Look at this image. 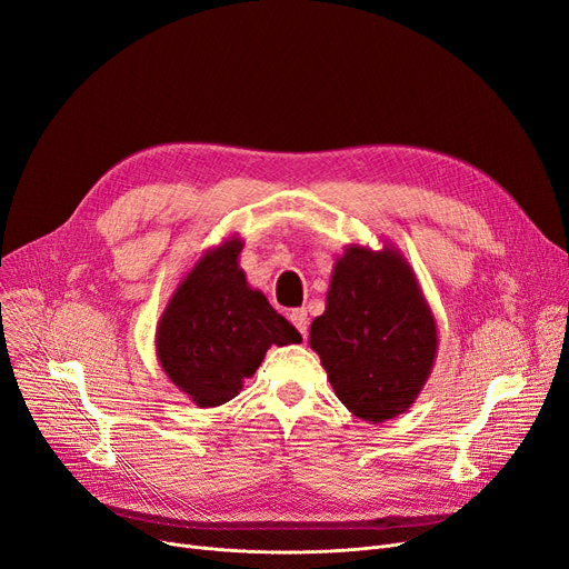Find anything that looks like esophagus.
<instances>
[{
  "instance_id": "esophagus-1",
  "label": "esophagus",
  "mask_w": 569,
  "mask_h": 569,
  "mask_svg": "<svg viewBox=\"0 0 569 569\" xmlns=\"http://www.w3.org/2000/svg\"><path fill=\"white\" fill-rule=\"evenodd\" d=\"M290 322L297 327V332H300L302 337H307V330H309V318H307V311L305 309H292L288 313Z\"/></svg>"
}]
</instances>
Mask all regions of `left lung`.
Segmentation results:
<instances>
[{
  "mask_svg": "<svg viewBox=\"0 0 569 569\" xmlns=\"http://www.w3.org/2000/svg\"><path fill=\"white\" fill-rule=\"evenodd\" d=\"M309 346L339 401L360 420L378 425L415 403L436 362L438 327L420 281L395 244L343 249L325 313L311 322Z\"/></svg>",
  "mask_w": 569,
  "mask_h": 569,
  "instance_id": "1",
  "label": "left lung"
}]
</instances>
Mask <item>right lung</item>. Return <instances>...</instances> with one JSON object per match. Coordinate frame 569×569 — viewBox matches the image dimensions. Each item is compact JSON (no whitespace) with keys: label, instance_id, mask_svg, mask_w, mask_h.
Masks as SVG:
<instances>
[{"label":"right lung","instance_id":"add662e5","mask_svg":"<svg viewBox=\"0 0 569 569\" xmlns=\"http://www.w3.org/2000/svg\"><path fill=\"white\" fill-rule=\"evenodd\" d=\"M228 237L202 251L177 283L157 325V357L168 380L198 408H217L242 392L272 346L300 343L295 327L251 288Z\"/></svg>","mask_w":569,"mask_h":569}]
</instances>
